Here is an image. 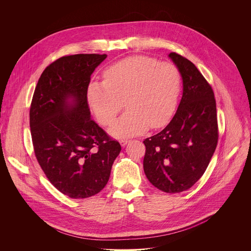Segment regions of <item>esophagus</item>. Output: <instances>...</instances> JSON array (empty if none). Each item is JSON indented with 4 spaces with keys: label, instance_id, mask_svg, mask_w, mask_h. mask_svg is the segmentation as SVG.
<instances>
[{
    "label": "esophagus",
    "instance_id": "obj_1",
    "mask_svg": "<svg viewBox=\"0 0 251 251\" xmlns=\"http://www.w3.org/2000/svg\"><path fill=\"white\" fill-rule=\"evenodd\" d=\"M128 142H129V140H127V139H121V140H120V144H121V146H122V147L126 146Z\"/></svg>",
    "mask_w": 251,
    "mask_h": 251
}]
</instances>
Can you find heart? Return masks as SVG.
Segmentation results:
<instances>
[{"label":"heart","mask_w":251,"mask_h":251,"mask_svg":"<svg viewBox=\"0 0 251 251\" xmlns=\"http://www.w3.org/2000/svg\"><path fill=\"white\" fill-rule=\"evenodd\" d=\"M102 82L88 87V102L98 120L111 126L124 106L128 110L112 127L116 137L162 127L172 116L181 88L176 65L147 55L126 57L103 71Z\"/></svg>","instance_id":"b5f03b06"}]
</instances>
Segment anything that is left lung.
Masks as SVG:
<instances>
[{"instance_id":"1","label":"left lung","mask_w":251,"mask_h":251,"mask_svg":"<svg viewBox=\"0 0 251 251\" xmlns=\"http://www.w3.org/2000/svg\"><path fill=\"white\" fill-rule=\"evenodd\" d=\"M183 79V96L170 123L144 141V170L158 190L177 194L192 188L205 172L218 143L214 92L197 66L169 53Z\"/></svg>"}]
</instances>
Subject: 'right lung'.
I'll list each match as a JSON object with an SVG mask.
<instances>
[{"instance_id": "right-lung-1", "label": "right lung", "mask_w": 251, "mask_h": 251, "mask_svg": "<svg viewBox=\"0 0 251 251\" xmlns=\"http://www.w3.org/2000/svg\"><path fill=\"white\" fill-rule=\"evenodd\" d=\"M106 56L78 53L57 58L43 71L30 105L37 161L51 185L71 199L100 193L121 151L91 118L88 104L91 75Z\"/></svg>"}]
</instances>
